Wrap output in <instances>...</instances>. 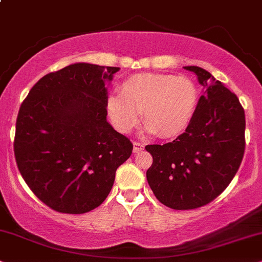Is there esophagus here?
Listing matches in <instances>:
<instances>
[{"mask_svg":"<svg viewBox=\"0 0 262 262\" xmlns=\"http://www.w3.org/2000/svg\"><path fill=\"white\" fill-rule=\"evenodd\" d=\"M145 148V145L141 144V142L139 141H134L133 142V151L134 152H139V151H142Z\"/></svg>","mask_w":262,"mask_h":262,"instance_id":"1","label":"esophagus"}]
</instances>
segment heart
Segmentation results:
<instances>
[{
	"instance_id": "b5f03b06",
	"label": "heart",
	"mask_w": 262,
	"mask_h": 262,
	"mask_svg": "<svg viewBox=\"0 0 262 262\" xmlns=\"http://www.w3.org/2000/svg\"><path fill=\"white\" fill-rule=\"evenodd\" d=\"M198 102L197 85L186 76L137 74L124 79L120 94L106 100V112L117 132L127 134L139 123L161 138L178 137L188 127Z\"/></svg>"
}]
</instances>
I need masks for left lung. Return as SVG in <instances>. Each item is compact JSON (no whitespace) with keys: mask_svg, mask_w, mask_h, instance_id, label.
I'll return each mask as SVG.
<instances>
[{"mask_svg":"<svg viewBox=\"0 0 262 262\" xmlns=\"http://www.w3.org/2000/svg\"><path fill=\"white\" fill-rule=\"evenodd\" d=\"M203 95L185 133L164 145H147L146 171L156 198L171 209H196L214 201L232 181L246 148V116L237 95L198 66Z\"/></svg>","mask_w":262,"mask_h":262,"instance_id":"left-lung-1","label":"left lung"}]
</instances>
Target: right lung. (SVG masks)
<instances>
[{
    "instance_id": "obj_1",
    "label": "right lung",
    "mask_w": 262,
    "mask_h": 262,
    "mask_svg": "<svg viewBox=\"0 0 262 262\" xmlns=\"http://www.w3.org/2000/svg\"><path fill=\"white\" fill-rule=\"evenodd\" d=\"M120 68L76 62L43 76L19 108L14 155L53 210L83 214L106 200L133 144L106 121V83Z\"/></svg>"
}]
</instances>
